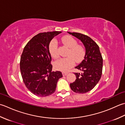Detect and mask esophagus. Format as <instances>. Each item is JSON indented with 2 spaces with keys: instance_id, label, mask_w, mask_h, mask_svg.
Masks as SVG:
<instances>
[{
  "instance_id": "34e87169",
  "label": "esophagus",
  "mask_w": 125,
  "mask_h": 125,
  "mask_svg": "<svg viewBox=\"0 0 125 125\" xmlns=\"http://www.w3.org/2000/svg\"><path fill=\"white\" fill-rule=\"evenodd\" d=\"M62 75H63V76H65V75H66L68 74V72H62Z\"/></svg>"
}]
</instances>
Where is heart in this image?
Listing matches in <instances>:
<instances>
[{"label":"heart","instance_id":"heart-1","mask_svg":"<svg viewBox=\"0 0 125 125\" xmlns=\"http://www.w3.org/2000/svg\"><path fill=\"white\" fill-rule=\"evenodd\" d=\"M62 42L63 44L69 48L66 54L67 57L56 61L54 66L57 70L67 71L74 65L75 62H79L83 60L85 54V51L83 46L77 44V40L69 35L62 37ZM48 50L52 57L54 59L59 58L58 42L55 39L51 41L48 46Z\"/></svg>","mask_w":125,"mask_h":125}]
</instances>
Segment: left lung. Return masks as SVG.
Wrapping results in <instances>:
<instances>
[{"label": "left lung", "mask_w": 125, "mask_h": 125, "mask_svg": "<svg viewBox=\"0 0 125 125\" xmlns=\"http://www.w3.org/2000/svg\"><path fill=\"white\" fill-rule=\"evenodd\" d=\"M80 40L85 46L84 59L75 68L82 73H74L76 79L70 83L71 90L77 93H85L91 91L100 80L103 71V59L96 43L87 35L76 32H68Z\"/></svg>", "instance_id": "1"}]
</instances>
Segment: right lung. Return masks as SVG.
<instances>
[{"label":"right lung","mask_w":125,"mask_h":125,"mask_svg":"<svg viewBox=\"0 0 125 125\" xmlns=\"http://www.w3.org/2000/svg\"><path fill=\"white\" fill-rule=\"evenodd\" d=\"M62 32L40 33L25 46L20 58V69L27 88L38 96H46L55 91L60 71H52V58L48 50L50 43Z\"/></svg>","instance_id":"add662e5"}]
</instances>
